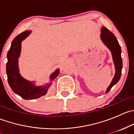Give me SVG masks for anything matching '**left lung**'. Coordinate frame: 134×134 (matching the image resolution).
<instances>
[{
    "label": "left lung",
    "mask_w": 134,
    "mask_h": 134,
    "mask_svg": "<svg viewBox=\"0 0 134 134\" xmlns=\"http://www.w3.org/2000/svg\"><path fill=\"white\" fill-rule=\"evenodd\" d=\"M101 32L102 33H101L100 36L102 41L107 46L108 48L110 50L112 53L113 62H114L116 70L114 78L106 91V93H107L110 91L111 87L118 82L121 78L122 68V58H121V46L119 44V42L115 35L106 27H102Z\"/></svg>",
    "instance_id": "8db88e82"
}]
</instances>
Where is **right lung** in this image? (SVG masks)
<instances>
[{"mask_svg": "<svg viewBox=\"0 0 134 134\" xmlns=\"http://www.w3.org/2000/svg\"><path fill=\"white\" fill-rule=\"evenodd\" d=\"M30 33V31H25L16 36L12 41L11 47L7 54L6 74L8 82L13 92L26 100L36 99L47 94L50 84L44 87H35L32 83L28 82L21 76L19 73L18 58L21 52V41ZM59 70L55 71L51 76L52 80L58 75Z\"/></svg>", "mask_w": 134, "mask_h": 134, "instance_id": "add662e5", "label": "right lung"}]
</instances>
